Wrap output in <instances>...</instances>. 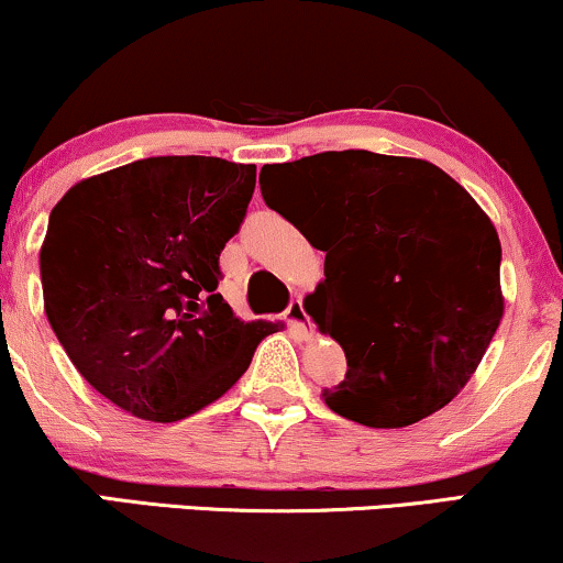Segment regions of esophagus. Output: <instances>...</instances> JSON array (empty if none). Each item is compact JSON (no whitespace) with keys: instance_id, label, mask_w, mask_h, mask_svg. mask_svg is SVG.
I'll list each match as a JSON object with an SVG mask.
<instances>
[{"instance_id":"obj_1","label":"esophagus","mask_w":563,"mask_h":563,"mask_svg":"<svg viewBox=\"0 0 563 563\" xmlns=\"http://www.w3.org/2000/svg\"><path fill=\"white\" fill-rule=\"evenodd\" d=\"M286 319H288V324L294 327V330H296L298 338L311 340V324H309V317H306V311H303L301 298H294V301L288 303V309H286Z\"/></svg>"}]
</instances>
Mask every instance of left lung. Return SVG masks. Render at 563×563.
<instances>
[{
	"label": "left lung",
	"mask_w": 563,
	"mask_h": 563,
	"mask_svg": "<svg viewBox=\"0 0 563 563\" xmlns=\"http://www.w3.org/2000/svg\"><path fill=\"white\" fill-rule=\"evenodd\" d=\"M267 208L324 252L303 298L345 351V382L322 389L338 416L405 429L471 382L504 317L501 244L450 174L421 158L319 153L265 166Z\"/></svg>",
	"instance_id": "1"
}]
</instances>
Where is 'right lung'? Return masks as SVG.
<instances>
[{
  "label": "right lung",
  "mask_w": 563,
  "mask_h": 563,
  "mask_svg": "<svg viewBox=\"0 0 563 563\" xmlns=\"http://www.w3.org/2000/svg\"><path fill=\"white\" fill-rule=\"evenodd\" d=\"M254 184V163L163 155L77 181L52 210L48 324L85 382L134 418L174 423L208 408L277 332L216 294Z\"/></svg>",
  "instance_id": "obj_1"
}]
</instances>
